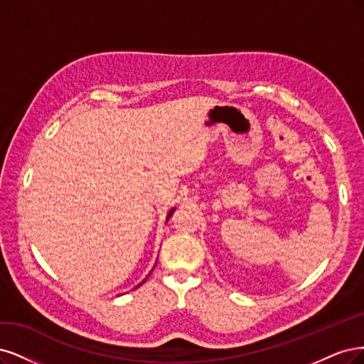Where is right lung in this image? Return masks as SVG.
<instances>
[{
	"mask_svg": "<svg viewBox=\"0 0 364 364\" xmlns=\"http://www.w3.org/2000/svg\"><path fill=\"white\" fill-rule=\"evenodd\" d=\"M173 212H175V208H171V210H169V213H168V216H166V222H168V220H169V218H171V216H172V213H173ZM144 281H145V279H144ZM144 281H142V283H140V284H144ZM140 284H139V286H140ZM139 286H136V287H134V289H137V287H139Z\"/></svg>",
	"mask_w": 364,
	"mask_h": 364,
	"instance_id": "add662e5",
	"label": "right lung"
}]
</instances>
